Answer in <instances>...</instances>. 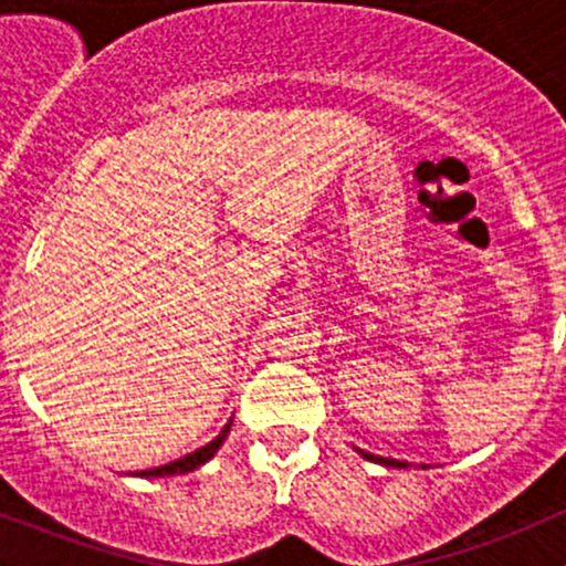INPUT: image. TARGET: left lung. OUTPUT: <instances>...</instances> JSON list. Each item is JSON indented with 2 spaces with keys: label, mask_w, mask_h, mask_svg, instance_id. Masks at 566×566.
Returning a JSON list of instances; mask_svg holds the SVG:
<instances>
[{
  "label": "left lung",
  "mask_w": 566,
  "mask_h": 566,
  "mask_svg": "<svg viewBox=\"0 0 566 566\" xmlns=\"http://www.w3.org/2000/svg\"><path fill=\"white\" fill-rule=\"evenodd\" d=\"M358 454H361V458H367L369 462H380V465H389V468H405V462L402 460H391V458H380V454H369V452H364V449H356Z\"/></svg>",
  "instance_id": "left-lung-1"
}]
</instances>
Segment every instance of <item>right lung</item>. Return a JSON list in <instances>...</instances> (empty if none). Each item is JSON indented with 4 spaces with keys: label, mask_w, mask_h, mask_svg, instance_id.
Returning a JSON list of instances; mask_svg holds the SVG:
<instances>
[{
    "label": "right lung",
    "mask_w": 566,
    "mask_h": 566,
    "mask_svg": "<svg viewBox=\"0 0 566 566\" xmlns=\"http://www.w3.org/2000/svg\"><path fill=\"white\" fill-rule=\"evenodd\" d=\"M227 432H230V424H227L224 430H221V436L213 438V441H210L208 447H202V449H197V452L186 454V458L169 462V465L150 468V471H139V476H175V473H188V471H193V468L205 465V462H208L216 452H219V447H221V443H224Z\"/></svg>",
    "instance_id": "add662e5"
}]
</instances>
